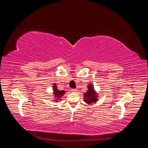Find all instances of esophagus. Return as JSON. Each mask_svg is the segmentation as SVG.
<instances>
[{
    "label": "esophagus",
    "mask_w": 148,
    "mask_h": 148,
    "mask_svg": "<svg viewBox=\"0 0 148 148\" xmlns=\"http://www.w3.org/2000/svg\"><path fill=\"white\" fill-rule=\"evenodd\" d=\"M71 91H72L73 92H77L78 91V90H77V89H73L72 90H71Z\"/></svg>",
    "instance_id": "obj_1"
}]
</instances>
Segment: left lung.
I'll return each mask as SVG.
<instances>
[{
	"label": "left lung",
	"mask_w": 148,
	"mask_h": 148,
	"mask_svg": "<svg viewBox=\"0 0 148 148\" xmlns=\"http://www.w3.org/2000/svg\"><path fill=\"white\" fill-rule=\"evenodd\" d=\"M88 91L84 94V101L88 104H92L98 101V96L96 92L94 89L93 85L89 84L88 86Z\"/></svg>",
	"instance_id": "8db88e82"
}]
</instances>
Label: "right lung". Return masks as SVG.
I'll list each match as a JSON object with an SVG mask.
<instances>
[{
  "mask_svg": "<svg viewBox=\"0 0 148 148\" xmlns=\"http://www.w3.org/2000/svg\"><path fill=\"white\" fill-rule=\"evenodd\" d=\"M53 95H54V96L56 97L55 101L56 102H58L60 101L62 98V96L64 95V94L65 92V91L64 90H59L57 89V84L56 83H53Z\"/></svg>",
  "mask_w": 148,
  "mask_h": 148,
  "instance_id": "obj_1",
  "label": "right lung"
}]
</instances>
